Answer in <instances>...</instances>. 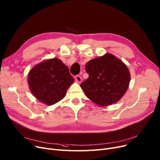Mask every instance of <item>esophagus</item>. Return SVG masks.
<instances>
[{
  "label": "esophagus",
  "mask_w": 160,
  "mask_h": 160,
  "mask_svg": "<svg viewBox=\"0 0 160 160\" xmlns=\"http://www.w3.org/2000/svg\"><path fill=\"white\" fill-rule=\"evenodd\" d=\"M75 79H76V82H78V83H80L82 82V78L80 77V76H79V75L75 76Z\"/></svg>",
  "instance_id": "obj_1"
}]
</instances>
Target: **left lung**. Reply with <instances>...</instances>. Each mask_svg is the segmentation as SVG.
Here are the masks:
<instances>
[{"label": "left lung", "instance_id": "8db88e82", "mask_svg": "<svg viewBox=\"0 0 160 160\" xmlns=\"http://www.w3.org/2000/svg\"><path fill=\"white\" fill-rule=\"evenodd\" d=\"M89 77L80 84L88 99L105 107L118 101L128 89L130 73L123 62L110 53L89 61Z\"/></svg>", "mask_w": 160, "mask_h": 160}]
</instances>
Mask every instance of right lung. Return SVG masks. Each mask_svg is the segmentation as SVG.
<instances>
[{
	"label": "right lung",
	"mask_w": 160,
	"mask_h": 160,
	"mask_svg": "<svg viewBox=\"0 0 160 160\" xmlns=\"http://www.w3.org/2000/svg\"><path fill=\"white\" fill-rule=\"evenodd\" d=\"M27 78L32 95L47 105L63 99L74 82L68 68L58 58L45 60L34 66Z\"/></svg>",
	"instance_id": "obj_1"
}]
</instances>
